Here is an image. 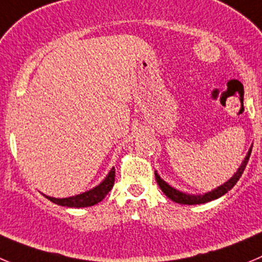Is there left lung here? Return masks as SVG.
Here are the masks:
<instances>
[{
  "instance_id": "obj_1",
  "label": "left lung",
  "mask_w": 262,
  "mask_h": 262,
  "mask_svg": "<svg viewBox=\"0 0 262 262\" xmlns=\"http://www.w3.org/2000/svg\"><path fill=\"white\" fill-rule=\"evenodd\" d=\"M251 152H252V148H249L248 154H247V156L244 158L242 165L238 168L236 173L230 178V180L227 181V182H225L224 185H221V186L217 187V189L212 190V191L207 192V194H204V195H190V194H185V192L178 191V190H176L174 187L169 186V185H168L164 180H161L160 176L155 172L156 182H158V185H159V187L161 189V191L164 192V194L167 195L170 200H173V202H176V203H180V204H189V205L208 203V202H211V200L219 199L220 196L225 195L227 191H230V190L235 186V183L238 182L239 178H241L242 174H243L244 169H246V165H247V163H248Z\"/></svg>"
}]
</instances>
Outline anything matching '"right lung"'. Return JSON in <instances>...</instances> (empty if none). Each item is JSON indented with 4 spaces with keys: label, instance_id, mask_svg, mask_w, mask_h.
I'll return each instance as SVG.
<instances>
[{
    "label": "right lung",
    "instance_id": "1",
    "mask_svg": "<svg viewBox=\"0 0 262 262\" xmlns=\"http://www.w3.org/2000/svg\"><path fill=\"white\" fill-rule=\"evenodd\" d=\"M115 182V168H112L110 170V173L107 174V177L102 181L97 187L89 190L86 192H82V194L76 195V196H70V198H62V199H57V198L51 196H45L48 198L50 202L55 203L58 205H62V207H71V208H84V207H92V205L97 204L101 200L104 199L107 194L111 191L112 186H114Z\"/></svg>",
    "mask_w": 262,
    "mask_h": 262
}]
</instances>
